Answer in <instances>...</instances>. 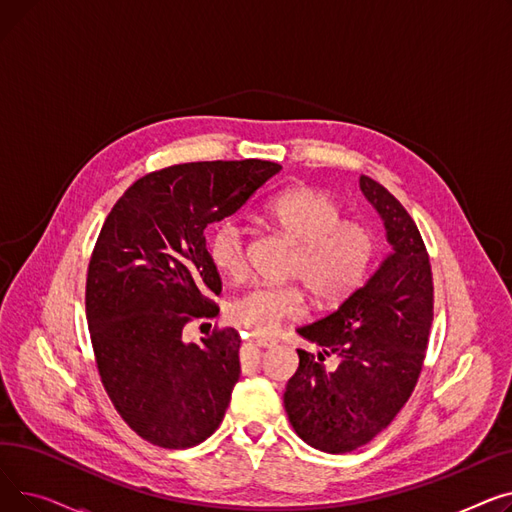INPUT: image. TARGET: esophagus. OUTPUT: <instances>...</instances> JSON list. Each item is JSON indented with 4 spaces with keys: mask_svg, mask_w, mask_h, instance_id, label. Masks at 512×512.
I'll list each match as a JSON object with an SVG mask.
<instances>
[{
    "mask_svg": "<svg viewBox=\"0 0 512 512\" xmlns=\"http://www.w3.org/2000/svg\"><path fill=\"white\" fill-rule=\"evenodd\" d=\"M251 342H255V344L261 346V348H270V346H276V344H278L274 338H267V336H253Z\"/></svg>",
    "mask_w": 512,
    "mask_h": 512,
    "instance_id": "obj_1",
    "label": "esophagus"
}]
</instances>
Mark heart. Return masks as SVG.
Listing matches in <instances>:
<instances>
[{
    "mask_svg": "<svg viewBox=\"0 0 512 512\" xmlns=\"http://www.w3.org/2000/svg\"><path fill=\"white\" fill-rule=\"evenodd\" d=\"M263 218L297 245L290 278L299 284H255L228 305V317L253 334H272L303 313L307 290L319 307H338L365 284L378 257V236L359 220H342V207L328 193L292 186L263 205ZM211 265L230 280L247 272L245 230L228 220L207 238Z\"/></svg>",
    "mask_w": 512,
    "mask_h": 512,
    "instance_id": "1",
    "label": "heart"
}]
</instances>
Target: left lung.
<instances>
[{"label":"left lung","mask_w":512,"mask_h":512,"mask_svg":"<svg viewBox=\"0 0 512 512\" xmlns=\"http://www.w3.org/2000/svg\"><path fill=\"white\" fill-rule=\"evenodd\" d=\"M363 195L378 209L394 253L336 311L297 332L321 346L299 348L284 409L309 446L351 452L378 436L413 394L434 319V280L425 242L400 201L369 176ZM336 356L339 365L326 368Z\"/></svg>","instance_id":"left-lung-1"}]
</instances>
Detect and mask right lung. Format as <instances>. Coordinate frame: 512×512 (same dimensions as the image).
<instances>
[{"label":"right lung","instance_id":"right-lung-1","mask_svg":"<svg viewBox=\"0 0 512 512\" xmlns=\"http://www.w3.org/2000/svg\"><path fill=\"white\" fill-rule=\"evenodd\" d=\"M280 172L274 161H193L155 170L116 201L87 270V324L101 384L134 434L159 448H191L220 427L238 382L240 336L213 328L222 292L205 228L236 213Z\"/></svg>","mask_w":512,"mask_h":512}]
</instances>
